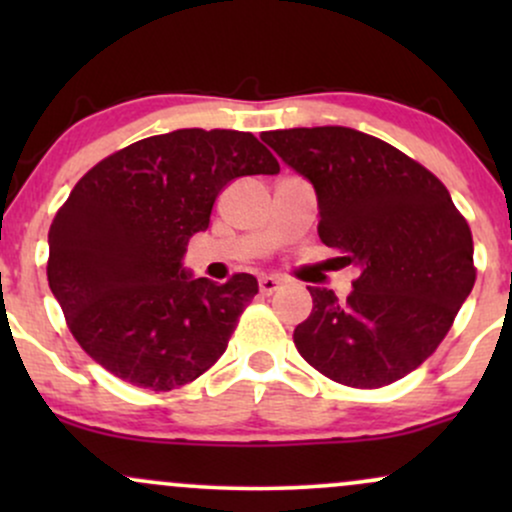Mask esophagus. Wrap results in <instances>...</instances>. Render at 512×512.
<instances>
[{
  "mask_svg": "<svg viewBox=\"0 0 512 512\" xmlns=\"http://www.w3.org/2000/svg\"><path fill=\"white\" fill-rule=\"evenodd\" d=\"M281 284H284V281H281L279 276H260V293H264V296H272L274 291L281 289Z\"/></svg>",
  "mask_w": 512,
  "mask_h": 512,
  "instance_id": "obj_1",
  "label": "esophagus"
}]
</instances>
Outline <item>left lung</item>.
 Here are the masks:
<instances>
[{"mask_svg":"<svg viewBox=\"0 0 512 512\" xmlns=\"http://www.w3.org/2000/svg\"><path fill=\"white\" fill-rule=\"evenodd\" d=\"M262 139L313 182L322 243L361 269L346 301L308 286L298 354L361 390L404 378L438 349L477 279L467 219L431 170L378 137L296 127Z\"/></svg>","mask_w":512,"mask_h":512,"instance_id":"obj_1","label":"left lung"}]
</instances>
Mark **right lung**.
<instances>
[{
    "mask_svg": "<svg viewBox=\"0 0 512 512\" xmlns=\"http://www.w3.org/2000/svg\"><path fill=\"white\" fill-rule=\"evenodd\" d=\"M260 173H279V161L255 134L175 129L115 151L76 182L48 233V281L93 361L154 392L219 361L257 279H190L180 260L223 187Z\"/></svg>",
    "mask_w": 512,
    "mask_h": 512,
    "instance_id": "obj_1",
    "label": "right lung"
}]
</instances>
